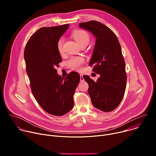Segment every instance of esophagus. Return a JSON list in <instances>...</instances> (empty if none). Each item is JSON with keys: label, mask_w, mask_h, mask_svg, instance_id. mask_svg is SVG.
Segmentation results:
<instances>
[{"label": "esophagus", "mask_w": 156, "mask_h": 156, "mask_svg": "<svg viewBox=\"0 0 156 156\" xmlns=\"http://www.w3.org/2000/svg\"><path fill=\"white\" fill-rule=\"evenodd\" d=\"M84 80V78H83V75L82 74H80V81H83Z\"/></svg>", "instance_id": "34e87169"}]
</instances>
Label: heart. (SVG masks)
Listing matches in <instances>:
<instances>
[{
	"label": "heart",
	"instance_id": "b5f03b06",
	"mask_svg": "<svg viewBox=\"0 0 156 156\" xmlns=\"http://www.w3.org/2000/svg\"><path fill=\"white\" fill-rule=\"evenodd\" d=\"M72 36L81 46L87 45L90 41V36L86 31L83 30H75L72 33ZM63 43L62 38L59 39L57 43V48L60 54L63 52ZM84 63V59L82 57H75L70 58L68 62L69 67L75 70H79L81 69V65Z\"/></svg>",
	"mask_w": 156,
	"mask_h": 156
}]
</instances>
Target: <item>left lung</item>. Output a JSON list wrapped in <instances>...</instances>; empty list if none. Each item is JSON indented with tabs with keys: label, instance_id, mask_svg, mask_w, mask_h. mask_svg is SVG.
Listing matches in <instances>:
<instances>
[{
	"label": "left lung",
	"instance_id": "obj_1",
	"mask_svg": "<svg viewBox=\"0 0 156 156\" xmlns=\"http://www.w3.org/2000/svg\"><path fill=\"white\" fill-rule=\"evenodd\" d=\"M79 27L96 37V44L90 66L100 75L94 81L87 75L83 78L89 84L88 93L93 105L103 112H110L120 104L126 88L125 63L120 44L115 33L96 21L80 23Z\"/></svg>",
	"mask_w": 156,
	"mask_h": 156
}]
</instances>
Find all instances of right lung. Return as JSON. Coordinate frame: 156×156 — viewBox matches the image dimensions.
<instances>
[{
    "label": "right lung",
    "instance_id": "1",
    "mask_svg": "<svg viewBox=\"0 0 156 156\" xmlns=\"http://www.w3.org/2000/svg\"><path fill=\"white\" fill-rule=\"evenodd\" d=\"M69 27L66 24L39 29L27 42L24 52L33 94L46 112L55 116L72 109L73 94L80 80L77 72H72L63 78L55 69L62 61L57 43Z\"/></svg>",
    "mask_w": 156,
    "mask_h": 156
}]
</instances>
